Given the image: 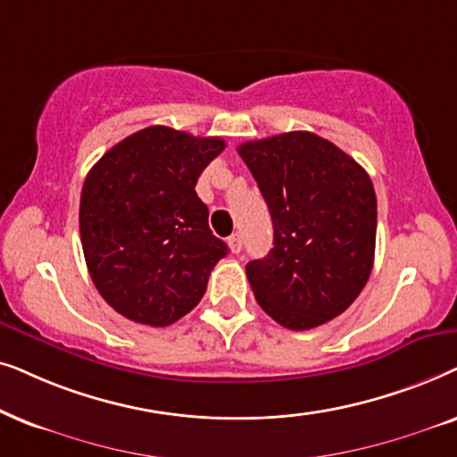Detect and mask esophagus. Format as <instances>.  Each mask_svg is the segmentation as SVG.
Segmentation results:
<instances>
[{
    "instance_id": "esophagus-1",
    "label": "esophagus",
    "mask_w": 457,
    "mask_h": 457,
    "mask_svg": "<svg viewBox=\"0 0 457 457\" xmlns=\"http://www.w3.org/2000/svg\"><path fill=\"white\" fill-rule=\"evenodd\" d=\"M228 245H229V251H232L234 254H238V253L242 251V238H240V234H232V236H229Z\"/></svg>"
}]
</instances>
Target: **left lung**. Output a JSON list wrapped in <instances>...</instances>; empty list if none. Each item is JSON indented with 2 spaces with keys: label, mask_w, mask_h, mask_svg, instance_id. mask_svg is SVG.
Segmentation results:
<instances>
[{
  "label": "left lung",
  "mask_w": 457,
  "mask_h": 457,
  "mask_svg": "<svg viewBox=\"0 0 457 457\" xmlns=\"http://www.w3.org/2000/svg\"><path fill=\"white\" fill-rule=\"evenodd\" d=\"M273 223V248L246 265L261 309L309 330L360 296L374 265L376 192L366 169L328 139L290 131L238 145Z\"/></svg>",
  "instance_id": "obj_1"
}]
</instances>
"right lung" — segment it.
<instances>
[{"label":"right lung","instance_id":"add662e5","mask_svg":"<svg viewBox=\"0 0 457 457\" xmlns=\"http://www.w3.org/2000/svg\"><path fill=\"white\" fill-rule=\"evenodd\" d=\"M221 137L152 125L112 145L85 178L79 232L97 292L114 312L162 328L203 299L228 254L212 236L196 181Z\"/></svg>","mask_w":457,"mask_h":457}]
</instances>
